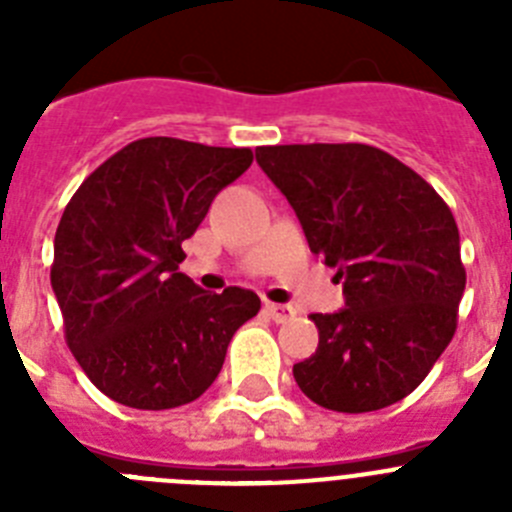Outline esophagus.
<instances>
[{"label":"esophagus","mask_w":512,"mask_h":512,"mask_svg":"<svg viewBox=\"0 0 512 512\" xmlns=\"http://www.w3.org/2000/svg\"><path fill=\"white\" fill-rule=\"evenodd\" d=\"M266 312H269L274 323H287V320L295 318V310L289 305H274V302H269V305H266Z\"/></svg>","instance_id":"obj_1"}]
</instances>
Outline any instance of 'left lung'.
Segmentation results:
<instances>
[{"label":"left lung","mask_w":512,"mask_h":512,"mask_svg":"<svg viewBox=\"0 0 512 512\" xmlns=\"http://www.w3.org/2000/svg\"><path fill=\"white\" fill-rule=\"evenodd\" d=\"M256 161L336 269L346 307L310 315L318 348L295 364L320 408L372 413L428 377L467 287L449 205L410 166L364 143L261 146Z\"/></svg>","instance_id":"obj_1"}]
</instances>
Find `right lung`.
Returning a JSON list of instances; mask_svg holds the SVG:
<instances>
[{
  "label": "right lung",
  "instance_id": "add662e5",
  "mask_svg": "<svg viewBox=\"0 0 512 512\" xmlns=\"http://www.w3.org/2000/svg\"><path fill=\"white\" fill-rule=\"evenodd\" d=\"M251 148L140 138L84 179L61 215L51 284L66 343L99 392L138 410L197 400L223 369L256 292L212 295L179 271L220 189Z\"/></svg>",
  "mask_w": 512,
  "mask_h": 512
}]
</instances>
